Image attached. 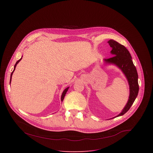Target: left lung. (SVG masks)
Here are the masks:
<instances>
[{
  "mask_svg": "<svg viewBox=\"0 0 153 153\" xmlns=\"http://www.w3.org/2000/svg\"><path fill=\"white\" fill-rule=\"evenodd\" d=\"M108 43L112 48L111 53L113 56L104 59L105 62L106 63L114 64L118 67L126 76L129 86V96L128 102L122 112L114 117L115 118L125 114L129 110L137 97L139 89L138 74L129 51L123 45L113 39L109 40Z\"/></svg>",
  "mask_w": 153,
  "mask_h": 153,
  "instance_id": "8db88e82",
  "label": "left lung"
}]
</instances>
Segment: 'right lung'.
<instances>
[{"instance_id":"add662e5","label":"right lung","mask_w":153,"mask_h":153,"mask_svg":"<svg viewBox=\"0 0 153 153\" xmlns=\"http://www.w3.org/2000/svg\"><path fill=\"white\" fill-rule=\"evenodd\" d=\"M22 57L19 60H17V62H16V64H15V65H14V70H13V71L11 73V77H10V83H11V77H12V75H13V72H14V71L15 70V68H16V65H17V64L20 61V60L22 59ZM68 89H69V87H67V88L65 89L63 91V93H62V96H61V101L62 102L63 100V99H64V97H65V94H66V93H67V91L68 90Z\"/></svg>"}]
</instances>
